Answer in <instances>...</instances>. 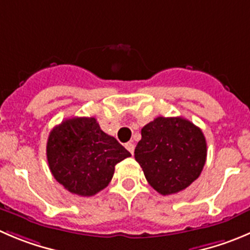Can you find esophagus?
Returning <instances> with one entry per match:
<instances>
[{"label":"esophagus","mask_w":250,"mask_h":250,"mask_svg":"<svg viewBox=\"0 0 250 250\" xmlns=\"http://www.w3.org/2000/svg\"><path fill=\"white\" fill-rule=\"evenodd\" d=\"M125 147H126L127 151L130 152L131 154H134V151H135V145L132 144V142H127L126 145H125Z\"/></svg>","instance_id":"1"}]
</instances>
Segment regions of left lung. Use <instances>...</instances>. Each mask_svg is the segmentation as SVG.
I'll list each match as a JSON object with an SVG mask.
<instances>
[{
  "label": "left lung",
  "mask_w": 250,
  "mask_h": 250,
  "mask_svg": "<svg viewBox=\"0 0 250 250\" xmlns=\"http://www.w3.org/2000/svg\"><path fill=\"white\" fill-rule=\"evenodd\" d=\"M141 136L135 159L159 194L182 191L201 174L208 154L206 140L191 121L158 116L142 127Z\"/></svg>",
  "instance_id": "obj_1"
}]
</instances>
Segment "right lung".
I'll return each instance as SVG.
<instances>
[{
    "label": "right lung",
    "instance_id": "right-lung-1",
    "mask_svg": "<svg viewBox=\"0 0 250 250\" xmlns=\"http://www.w3.org/2000/svg\"><path fill=\"white\" fill-rule=\"evenodd\" d=\"M130 156L96 118L66 119L51 130L46 144L51 174L80 196H93L108 187L116 163Z\"/></svg>",
    "mask_w": 250,
    "mask_h": 250
}]
</instances>
